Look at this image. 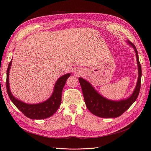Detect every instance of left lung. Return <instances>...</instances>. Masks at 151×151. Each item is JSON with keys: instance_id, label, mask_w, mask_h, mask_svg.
Instances as JSON below:
<instances>
[{"instance_id": "8db88e82", "label": "left lung", "mask_w": 151, "mask_h": 151, "mask_svg": "<svg viewBox=\"0 0 151 151\" xmlns=\"http://www.w3.org/2000/svg\"><path fill=\"white\" fill-rule=\"evenodd\" d=\"M127 42L135 50L139 72L137 83L134 91L129 98L120 101H112L108 99L99 94L89 82L81 77L79 78L86 106L91 113L96 116L101 118H116L120 116L131 106L138 97L142 77L141 65L135 46L129 41Z\"/></svg>"}]
</instances>
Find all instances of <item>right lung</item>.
Listing matches in <instances>:
<instances>
[{
	"mask_svg": "<svg viewBox=\"0 0 151 151\" xmlns=\"http://www.w3.org/2000/svg\"><path fill=\"white\" fill-rule=\"evenodd\" d=\"M11 64L12 60L9 64L7 70L6 88L9 97L11 99L12 102L26 116L31 118V119L41 120L52 116L60 106L62 100V90L66 83L67 79L70 76V73L62 76L57 81L54 86L53 92L51 96L47 100L40 103L31 104L25 103L16 99L11 92L9 82V70Z\"/></svg>",
	"mask_w": 151,
	"mask_h": 151,
	"instance_id": "obj_1",
	"label": "right lung"
}]
</instances>
